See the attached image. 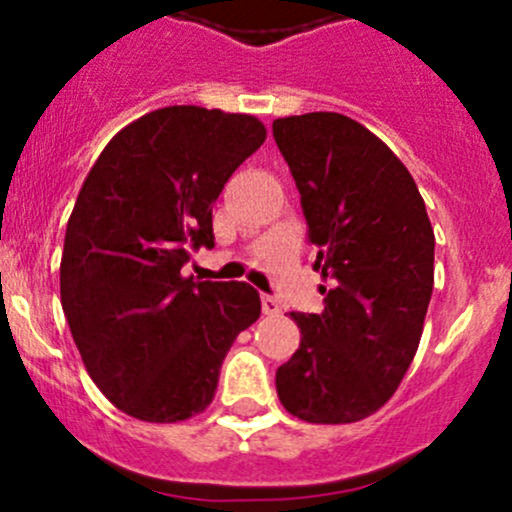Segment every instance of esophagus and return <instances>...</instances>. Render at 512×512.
<instances>
[{
	"instance_id": "obj_1",
	"label": "esophagus",
	"mask_w": 512,
	"mask_h": 512,
	"mask_svg": "<svg viewBox=\"0 0 512 512\" xmlns=\"http://www.w3.org/2000/svg\"><path fill=\"white\" fill-rule=\"evenodd\" d=\"M262 312L270 314V317H277V314H282V302L277 297H272V294H262Z\"/></svg>"
}]
</instances>
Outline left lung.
Returning <instances> with one entry per match:
<instances>
[{
    "label": "left lung",
    "instance_id": "left-lung-1",
    "mask_svg": "<svg viewBox=\"0 0 512 512\" xmlns=\"http://www.w3.org/2000/svg\"><path fill=\"white\" fill-rule=\"evenodd\" d=\"M297 183L324 312H289L299 349L277 369L282 406L309 423H354L399 389L433 292V227L414 178L386 143L342 113L277 118Z\"/></svg>",
    "mask_w": 512,
    "mask_h": 512
}]
</instances>
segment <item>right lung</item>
I'll return each mask as SVG.
<instances>
[{
    "instance_id": "add662e5",
    "label": "right lung",
    "mask_w": 512,
    "mask_h": 512,
    "mask_svg": "<svg viewBox=\"0 0 512 512\" xmlns=\"http://www.w3.org/2000/svg\"><path fill=\"white\" fill-rule=\"evenodd\" d=\"M265 136L245 113L158 108L113 136L84 180L61 307L86 371L123 414L175 423L205 411L232 342L260 317L247 282L180 270L190 250L215 247L213 203Z\"/></svg>"
}]
</instances>
